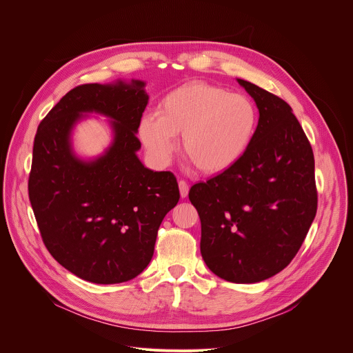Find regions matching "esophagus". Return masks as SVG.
<instances>
[{
  "instance_id": "esophagus-1",
  "label": "esophagus",
  "mask_w": 353,
  "mask_h": 353,
  "mask_svg": "<svg viewBox=\"0 0 353 353\" xmlns=\"http://www.w3.org/2000/svg\"><path fill=\"white\" fill-rule=\"evenodd\" d=\"M179 188H180V195H181V198H185V196L188 195V190H190L188 184H187L184 180H180V181H179Z\"/></svg>"
}]
</instances>
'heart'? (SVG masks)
Instances as JSON below:
<instances>
[{
    "label": "heart",
    "mask_w": 353,
    "mask_h": 353,
    "mask_svg": "<svg viewBox=\"0 0 353 353\" xmlns=\"http://www.w3.org/2000/svg\"><path fill=\"white\" fill-rule=\"evenodd\" d=\"M260 123L259 109L244 94L207 83L191 82L166 93L158 113L145 114L138 137L149 158L168 166L181 134L185 157L205 174L234 168L248 152Z\"/></svg>",
    "instance_id": "obj_1"
}]
</instances>
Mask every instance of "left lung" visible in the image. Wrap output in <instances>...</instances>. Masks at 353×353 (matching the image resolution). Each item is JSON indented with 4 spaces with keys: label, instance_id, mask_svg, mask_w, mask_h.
Listing matches in <instances>:
<instances>
[{
    "label": "left lung",
    "instance_id": "1",
    "mask_svg": "<svg viewBox=\"0 0 353 353\" xmlns=\"http://www.w3.org/2000/svg\"><path fill=\"white\" fill-rule=\"evenodd\" d=\"M260 113L256 138L230 170L188 192L201 219V256L219 278L256 283L281 272L317 212L312 145L281 97L244 79Z\"/></svg>",
    "mask_w": 353,
    "mask_h": 353
}]
</instances>
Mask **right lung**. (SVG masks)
Wrapping results in <instances>:
<instances>
[{
  "mask_svg": "<svg viewBox=\"0 0 353 353\" xmlns=\"http://www.w3.org/2000/svg\"><path fill=\"white\" fill-rule=\"evenodd\" d=\"M145 82L86 83L70 90L40 123L29 199L44 245L65 270L93 283H121L152 260L158 229L180 198L170 172L142 165L137 138L148 105ZM110 119L114 139L82 160L72 131L88 114Z\"/></svg>",
  "mask_w": 353,
  "mask_h": 353,
  "instance_id": "1",
  "label": "right lung"
}]
</instances>
